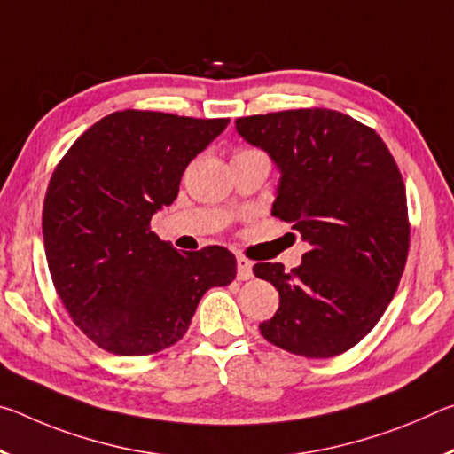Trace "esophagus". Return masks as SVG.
Masks as SVG:
<instances>
[{
  "label": "esophagus",
  "instance_id": "obj_1",
  "mask_svg": "<svg viewBox=\"0 0 454 454\" xmlns=\"http://www.w3.org/2000/svg\"><path fill=\"white\" fill-rule=\"evenodd\" d=\"M236 266H238V280H250L252 278V262L248 258L244 256H238L236 258Z\"/></svg>",
  "mask_w": 454,
  "mask_h": 454
}]
</instances>
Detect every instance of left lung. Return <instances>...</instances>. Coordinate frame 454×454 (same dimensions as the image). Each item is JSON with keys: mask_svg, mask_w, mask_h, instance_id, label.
<instances>
[{"mask_svg": "<svg viewBox=\"0 0 454 454\" xmlns=\"http://www.w3.org/2000/svg\"><path fill=\"white\" fill-rule=\"evenodd\" d=\"M236 132L280 172L270 214L310 246L290 272L254 264L280 294L260 333L298 356L340 355L380 320L406 264L411 230L395 158L374 129L322 107L238 118Z\"/></svg>", "mask_w": 454, "mask_h": 454, "instance_id": "left-lung-1", "label": "left lung"}]
</instances>
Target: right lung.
Here are the masks:
<instances>
[{
	"label": "right lung",
	"instance_id": "1",
	"mask_svg": "<svg viewBox=\"0 0 454 454\" xmlns=\"http://www.w3.org/2000/svg\"><path fill=\"white\" fill-rule=\"evenodd\" d=\"M228 121L114 112L58 164L43 202L45 258L66 310L98 347L120 356L172 347L204 292L236 278L222 246L178 252L150 230Z\"/></svg>",
	"mask_w": 454,
	"mask_h": 454
}]
</instances>
